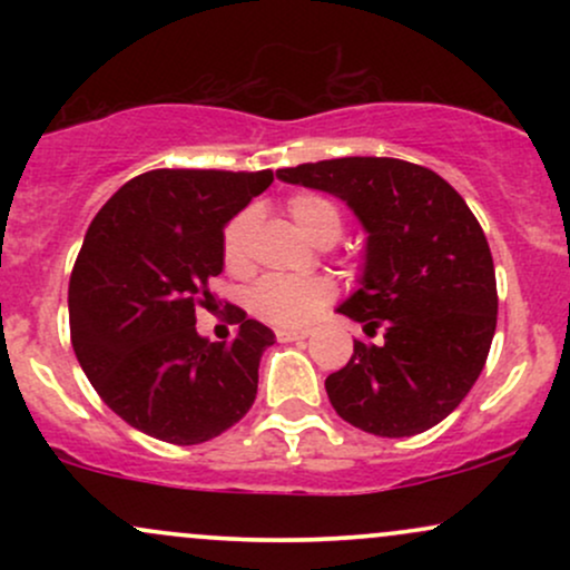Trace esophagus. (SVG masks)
Here are the masks:
<instances>
[{
  "instance_id": "1",
  "label": "esophagus",
  "mask_w": 570,
  "mask_h": 570,
  "mask_svg": "<svg viewBox=\"0 0 570 570\" xmlns=\"http://www.w3.org/2000/svg\"><path fill=\"white\" fill-rule=\"evenodd\" d=\"M307 335H311L307 330H284V326L276 330V337L281 340V343H294V340H305Z\"/></svg>"
}]
</instances>
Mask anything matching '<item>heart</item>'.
Instances as JSON below:
<instances>
[{
	"label": "heart",
	"instance_id": "obj_1",
	"mask_svg": "<svg viewBox=\"0 0 570 570\" xmlns=\"http://www.w3.org/2000/svg\"><path fill=\"white\" fill-rule=\"evenodd\" d=\"M289 214L313 240L326 235H340V212L330 200L318 195H294L289 200ZM254 214H238L222 233V257L233 273L248 267V238H252ZM335 286L322 276L294 278V276H267L248 294V307L265 322L281 326H299L311 322L322 307L330 303Z\"/></svg>",
	"mask_w": 570,
	"mask_h": 570
}]
</instances>
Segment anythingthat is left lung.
<instances>
[{
  "mask_svg": "<svg viewBox=\"0 0 570 570\" xmlns=\"http://www.w3.org/2000/svg\"><path fill=\"white\" fill-rule=\"evenodd\" d=\"M286 185L335 195L364 238L356 289L335 311L377 343L326 377L332 407L375 436L421 434L472 391L495 335V271L485 233L440 174L394 158L281 168Z\"/></svg>",
  "mask_w": 570,
  "mask_h": 570,
  "instance_id": "8db88e82",
  "label": "left lung"
}]
</instances>
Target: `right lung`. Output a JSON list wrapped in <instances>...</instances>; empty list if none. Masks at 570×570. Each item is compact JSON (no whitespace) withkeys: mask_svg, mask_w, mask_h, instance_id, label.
<instances>
[{"mask_svg":"<svg viewBox=\"0 0 570 570\" xmlns=\"http://www.w3.org/2000/svg\"><path fill=\"white\" fill-rule=\"evenodd\" d=\"M273 171L160 168L130 179L85 233L69 281L71 348L128 426L171 444L219 436L252 410L273 330L233 305V340L195 330L225 271L222 233Z\"/></svg>","mask_w":570,"mask_h":570,"instance_id":"right-lung-1","label":"right lung"}]
</instances>
